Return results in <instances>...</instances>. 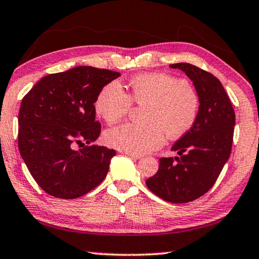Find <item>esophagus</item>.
I'll return each mask as SVG.
<instances>
[{"instance_id": "1", "label": "esophagus", "mask_w": 259, "mask_h": 259, "mask_svg": "<svg viewBox=\"0 0 259 259\" xmlns=\"http://www.w3.org/2000/svg\"><path fill=\"white\" fill-rule=\"evenodd\" d=\"M125 154L128 155V156H130L131 159H135V160H139V159H142V155H139V154H135V153H129V152H125Z\"/></svg>"}]
</instances>
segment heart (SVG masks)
<instances>
[{"label":"heart","mask_w":259,"mask_h":259,"mask_svg":"<svg viewBox=\"0 0 259 259\" xmlns=\"http://www.w3.org/2000/svg\"><path fill=\"white\" fill-rule=\"evenodd\" d=\"M133 99L147 104L144 123H125L105 133L107 145L117 150L144 154L159 148L166 133L178 138L191 130L199 113V98L185 81L164 73L143 74L130 82ZM133 104L119 82L105 85L95 100V109L107 124L121 121Z\"/></svg>","instance_id":"b5f03b06"}]
</instances>
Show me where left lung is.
Here are the masks:
<instances>
[{
    "label": "left lung",
    "instance_id": "1",
    "mask_svg": "<svg viewBox=\"0 0 259 259\" xmlns=\"http://www.w3.org/2000/svg\"><path fill=\"white\" fill-rule=\"evenodd\" d=\"M193 82L199 97V113L191 130L171 147L179 156L162 157L148 190L172 203H185L205 194L213 186L229 160L235 114L224 87L216 76L187 63L170 65Z\"/></svg>",
    "mask_w": 259,
    "mask_h": 259
}]
</instances>
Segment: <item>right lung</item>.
Returning <instances> with one entry per match:
<instances>
[{
	"mask_svg": "<svg viewBox=\"0 0 259 259\" xmlns=\"http://www.w3.org/2000/svg\"><path fill=\"white\" fill-rule=\"evenodd\" d=\"M120 73L77 66L42 77L23 98L18 146L35 182L55 198L76 199L102 183L115 151L93 145L102 125L95 100ZM81 143L83 147L73 148ZM88 143V146H84Z\"/></svg>",
	"mask_w": 259,
	"mask_h": 259,
	"instance_id": "1",
	"label": "right lung"
}]
</instances>
